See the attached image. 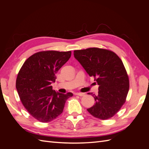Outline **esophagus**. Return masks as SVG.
<instances>
[{"mask_svg": "<svg viewBox=\"0 0 149 149\" xmlns=\"http://www.w3.org/2000/svg\"><path fill=\"white\" fill-rule=\"evenodd\" d=\"M75 95H78V96H83L84 95V93H76Z\"/></svg>", "mask_w": 149, "mask_h": 149, "instance_id": "34e87169", "label": "esophagus"}]
</instances>
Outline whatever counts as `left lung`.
<instances>
[{"label":"left lung","instance_id":"8db88e82","mask_svg":"<svg viewBox=\"0 0 149 149\" xmlns=\"http://www.w3.org/2000/svg\"><path fill=\"white\" fill-rule=\"evenodd\" d=\"M74 56L99 85L97 95L91 93L95 104L88 111L101 120L113 117L125 103L129 89V77L120 58L113 52L98 48L74 50Z\"/></svg>","mask_w":149,"mask_h":149}]
</instances>
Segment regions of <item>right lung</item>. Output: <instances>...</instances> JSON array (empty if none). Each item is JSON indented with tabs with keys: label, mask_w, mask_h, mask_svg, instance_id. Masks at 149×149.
<instances>
[{
	"label": "right lung",
	"mask_w": 149,
	"mask_h": 149,
	"mask_svg": "<svg viewBox=\"0 0 149 149\" xmlns=\"http://www.w3.org/2000/svg\"><path fill=\"white\" fill-rule=\"evenodd\" d=\"M71 55V51L37 52L25 61L18 73L16 88L20 101L29 113L40 122L56 119L63 111L66 100L73 95L56 92L51 86Z\"/></svg>",
	"instance_id": "add662e5"
}]
</instances>
